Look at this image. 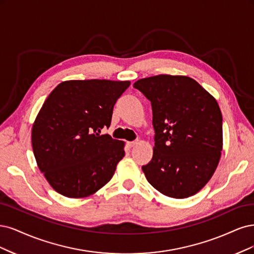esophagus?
<instances>
[{
  "label": "esophagus",
  "mask_w": 254,
  "mask_h": 254,
  "mask_svg": "<svg viewBox=\"0 0 254 254\" xmlns=\"http://www.w3.org/2000/svg\"><path fill=\"white\" fill-rule=\"evenodd\" d=\"M137 143H138L137 140L136 141H129V142H127V145L129 146V148H133V146H135Z\"/></svg>",
  "instance_id": "esophagus-1"
}]
</instances>
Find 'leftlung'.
<instances>
[{
  "label": "left lung",
  "mask_w": 254,
  "mask_h": 254,
  "mask_svg": "<svg viewBox=\"0 0 254 254\" xmlns=\"http://www.w3.org/2000/svg\"><path fill=\"white\" fill-rule=\"evenodd\" d=\"M151 101L155 146L142 166L160 193L187 198L213 175L223 150V117L214 97L187 76L158 75L133 85Z\"/></svg>",
  "instance_id": "left-lung-1"
}]
</instances>
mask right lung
<instances>
[{
    "label": "right lung",
    "instance_id": "obj_1",
    "mask_svg": "<svg viewBox=\"0 0 254 254\" xmlns=\"http://www.w3.org/2000/svg\"><path fill=\"white\" fill-rule=\"evenodd\" d=\"M129 81H64L47 97L32 126L37 165L53 189L69 198L96 193L125 156V142L100 135Z\"/></svg>",
    "mask_w": 254,
    "mask_h": 254
}]
</instances>
